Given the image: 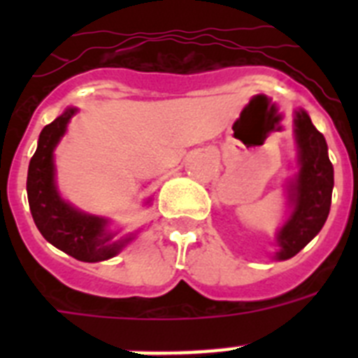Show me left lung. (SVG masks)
Here are the masks:
<instances>
[{"mask_svg": "<svg viewBox=\"0 0 358 358\" xmlns=\"http://www.w3.org/2000/svg\"><path fill=\"white\" fill-rule=\"evenodd\" d=\"M299 173L292 186L294 211L278 233V260H289L317 235L327 222L334 189V166L324 136L314 127L305 110L296 113Z\"/></svg>", "mask_w": 358, "mask_h": 358, "instance_id": "left-lung-1", "label": "left lung"}]
</instances>
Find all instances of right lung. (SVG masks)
Returning a JSON list of instances; mask_svg holds the SVG:
<instances>
[{"label": "right lung", "instance_id": "right-lung-1", "mask_svg": "<svg viewBox=\"0 0 358 358\" xmlns=\"http://www.w3.org/2000/svg\"><path fill=\"white\" fill-rule=\"evenodd\" d=\"M75 113L77 109H66L41 131L39 145L28 164L27 194L31 217L41 235L66 255L93 264L118 255L131 238L113 242L115 235L106 231L107 220L80 213L57 194L53 181V148L66 132V125Z\"/></svg>", "mask_w": 358, "mask_h": 358}]
</instances>
